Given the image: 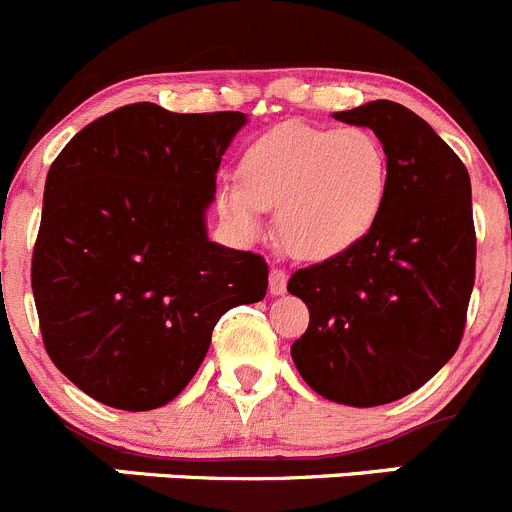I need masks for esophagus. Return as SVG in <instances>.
Masks as SVG:
<instances>
[{"mask_svg": "<svg viewBox=\"0 0 512 512\" xmlns=\"http://www.w3.org/2000/svg\"><path fill=\"white\" fill-rule=\"evenodd\" d=\"M287 289V272L285 270H272L270 272V294H275V297H280V294H285Z\"/></svg>", "mask_w": 512, "mask_h": 512, "instance_id": "34e87169", "label": "esophagus"}]
</instances>
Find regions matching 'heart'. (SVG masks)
<instances>
[{
	"instance_id": "heart-1",
	"label": "heart",
	"mask_w": 512,
	"mask_h": 512,
	"mask_svg": "<svg viewBox=\"0 0 512 512\" xmlns=\"http://www.w3.org/2000/svg\"><path fill=\"white\" fill-rule=\"evenodd\" d=\"M389 156L366 128L282 123L250 143L240 185L218 200L245 235L262 232V210L277 208L282 245L299 260L327 262L356 250L384 213Z\"/></svg>"
}]
</instances>
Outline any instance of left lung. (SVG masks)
I'll use <instances>...</instances> for the list:
<instances>
[{"mask_svg":"<svg viewBox=\"0 0 512 512\" xmlns=\"http://www.w3.org/2000/svg\"><path fill=\"white\" fill-rule=\"evenodd\" d=\"M332 116L376 133L389 156V195L356 250L289 277V294L309 309L292 359L319 396L369 409L426 384L461 344L476 280L471 178L401 103Z\"/></svg>","mask_w":512,"mask_h":512,"instance_id":"obj_1","label":"left lung"}]
</instances>
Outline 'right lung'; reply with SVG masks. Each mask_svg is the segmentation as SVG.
I'll return each instance as SVG.
<instances>
[{
    "mask_svg": "<svg viewBox=\"0 0 512 512\" xmlns=\"http://www.w3.org/2000/svg\"><path fill=\"white\" fill-rule=\"evenodd\" d=\"M245 113L131 103L81 128L44 185L32 289L56 369L101 404L151 411L188 386L267 262L208 237L215 175Z\"/></svg>",
    "mask_w": 512,
    "mask_h": 512,
    "instance_id": "add662e5",
    "label": "right lung"
}]
</instances>
